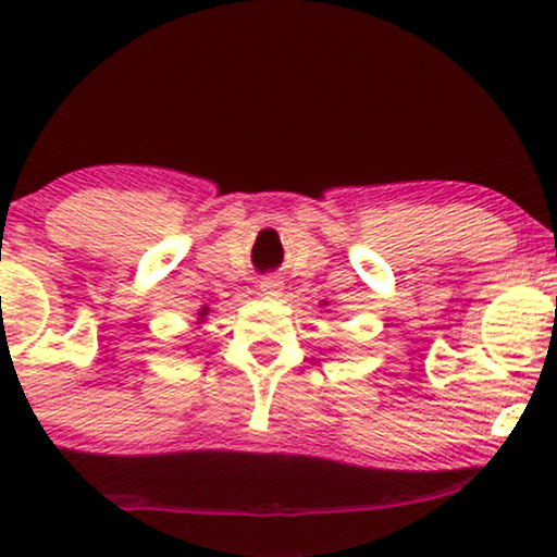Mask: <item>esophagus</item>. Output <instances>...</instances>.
Here are the masks:
<instances>
[{
	"mask_svg": "<svg viewBox=\"0 0 557 557\" xmlns=\"http://www.w3.org/2000/svg\"><path fill=\"white\" fill-rule=\"evenodd\" d=\"M259 287H261V293H264V296L277 298L280 293H283L285 283H283V277H264V280H261V283H259Z\"/></svg>",
	"mask_w": 557,
	"mask_h": 557,
	"instance_id": "esophagus-1",
	"label": "esophagus"
}]
</instances>
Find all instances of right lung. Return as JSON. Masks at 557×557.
Listing matches in <instances>:
<instances>
[{"mask_svg": "<svg viewBox=\"0 0 557 557\" xmlns=\"http://www.w3.org/2000/svg\"><path fill=\"white\" fill-rule=\"evenodd\" d=\"M207 314H209V306H203V309L198 311V322H203V319H207Z\"/></svg>", "mask_w": 557, "mask_h": 557, "instance_id": "obj_1", "label": "right lung"}]
</instances>
